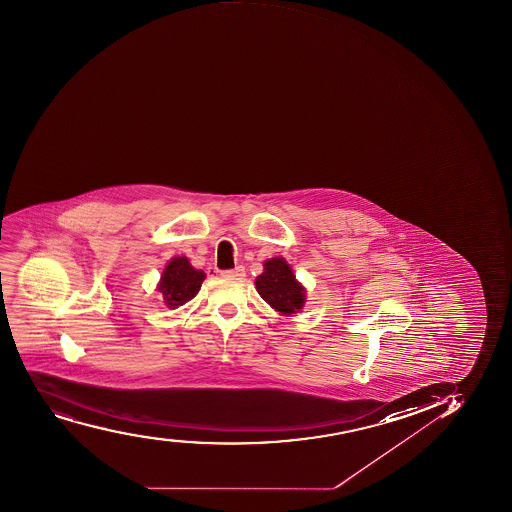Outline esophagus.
<instances>
[{
    "label": "esophagus",
    "instance_id": "esophagus-1",
    "mask_svg": "<svg viewBox=\"0 0 512 512\" xmlns=\"http://www.w3.org/2000/svg\"><path fill=\"white\" fill-rule=\"evenodd\" d=\"M222 277H225V279H242V277H245V269L242 265H238L235 269L223 270Z\"/></svg>",
    "mask_w": 512,
    "mask_h": 512
}]
</instances>
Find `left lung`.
<instances>
[{
	"instance_id": "left-lung-1",
	"label": "left lung",
	"mask_w": 512,
	"mask_h": 512,
	"mask_svg": "<svg viewBox=\"0 0 512 512\" xmlns=\"http://www.w3.org/2000/svg\"><path fill=\"white\" fill-rule=\"evenodd\" d=\"M255 287L260 297L279 314H297L304 307L305 289L282 257L265 262L264 272L255 279Z\"/></svg>"
}]
</instances>
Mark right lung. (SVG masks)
Returning a JSON list of instances; mask_svg holds the SVG:
<instances>
[{"label": "right lung", "mask_w": 512, "mask_h": 512, "mask_svg": "<svg viewBox=\"0 0 512 512\" xmlns=\"http://www.w3.org/2000/svg\"><path fill=\"white\" fill-rule=\"evenodd\" d=\"M203 280L205 274L202 270L193 269L187 257H175L163 270L157 289L168 309H178L198 294Z\"/></svg>", "instance_id": "obj_1"}]
</instances>
